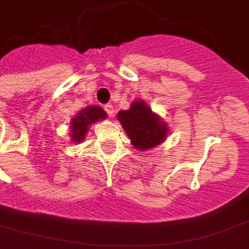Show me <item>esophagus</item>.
Segmentation results:
<instances>
[{
	"label": "esophagus",
	"instance_id": "obj_1",
	"mask_svg": "<svg viewBox=\"0 0 249 249\" xmlns=\"http://www.w3.org/2000/svg\"><path fill=\"white\" fill-rule=\"evenodd\" d=\"M104 109H105V112H107V113H108L110 117H112V116L114 114V109H113V105H112V104H107V105L104 107Z\"/></svg>",
	"mask_w": 249,
	"mask_h": 249
}]
</instances>
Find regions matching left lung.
<instances>
[{"label": "left lung", "instance_id": "8db88e82", "mask_svg": "<svg viewBox=\"0 0 249 249\" xmlns=\"http://www.w3.org/2000/svg\"><path fill=\"white\" fill-rule=\"evenodd\" d=\"M117 120L139 151L156 148L168 137V125L144 100H135L128 110H120Z\"/></svg>", "mask_w": 249, "mask_h": 249}]
</instances>
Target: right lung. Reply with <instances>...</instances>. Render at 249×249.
Masks as SVG:
<instances>
[{
    "instance_id": "1",
    "label": "right lung",
    "mask_w": 249,
    "mask_h": 249,
    "mask_svg": "<svg viewBox=\"0 0 249 249\" xmlns=\"http://www.w3.org/2000/svg\"><path fill=\"white\" fill-rule=\"evenodd\" d=\"M107 119V112L97 105H89L85 109L80 110L71 121V142H81L87 136L89 126Z\"/></svg>"
}]
</instances>
